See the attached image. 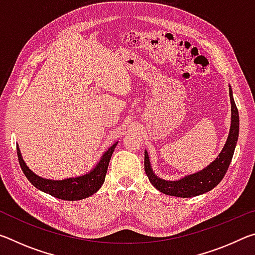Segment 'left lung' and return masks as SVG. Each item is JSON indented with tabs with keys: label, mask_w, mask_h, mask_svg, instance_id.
<instances>
[{
	"label": "left lung",
	"mask_w": 255,
	"mask_h": 255,
	"mask_svg": "<svg viewBox=\"0 0 255 255\" xmlns=\"http://www.w3.org/2000/svg\"><path fill=\"white\" fill-rule=\"evenodd\" d=\"M230 99H231V128L228 133L227 140L222 152L218 154L209 165L205 169L196 172V173L185 175L183 178L175 181H169L158 178L154 173L150 166L149 157L147 150H145V172L147 174L149 182L156 188L158 191L165 195L180 197V198H191L202 195L213 190L225 176L228 170V166L232 162L233 155H234L235 146L239 139L240 131V118L239 110H237L234 98H233V91L230 85Z\"/></svg>",
	"instance_id": "obj_1"
}]
</instances>
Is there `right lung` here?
Listing matches in <instances>:
<instances>
[{
  "mask_svg": "<svg viewBox=\"0 0 255 255\" xmlns=\"http://www.w3.org/2000/svg\"><path fill=\"white\" fill-rule=\"evenodd\" d=\"M118 141H116L114 145L110 146L108 150L103 153L100 161L97 163V165L92 170H90L88 173L75 176V178H67L63 180H50L41 178V176L33 173L22 158L19 146L16 147V153H18L20 166L23 171L25 178L34 187L39 189L42 192H46L55 198H58V199L75 201L85 199V198L94 195L102 187L106 179L111 155L114 153Z\"/></svg>",
  "mask_w": 255,
  "mask_h": 255,
  "instance_id": "right-lung-1",
  "label": "right lung"
}]
</instances>
